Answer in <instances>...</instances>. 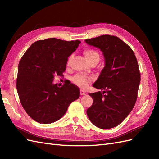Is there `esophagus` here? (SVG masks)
<instances>
[{
  "instance_id": "34e87169",
  "label": "esophagus",
  "mask_w": 159,
  "mask_h": 159,
  "mask_svg": "<svg viewBox=\"0 0 159 159\" xmlns=\"http://www.w3.org/2000/svg\"><path fill=\"white\" fill-rule=\"evenodd\" d=\"M85 94V91H84V90H82V89H81V90H80V95H84Z\"/></svg>"
}]
</instances>
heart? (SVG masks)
<instances>
[{
	"label": "heart",
	"mask_w": 159,
	"mask_h": 159,
	"mask_svg": "<svg viewBox=\"0 0 159 159\" xmlns=\"http://www.w3.org/2000/svg\"><path fill=\"white\" fill-rule=\"evenodd\" d=\"M84 54L85 57V59L87 60L88 63H91V62H99L100 59V55L98 51L95 50L91 49V48H85L84 50ZM71 59V56H70L68 59V63L69 64L70 62V60ZM73 80L74 83L78 85L81 88H85L87 86L88 84V79L83 75H77L75 77H74Z\"/></svg>",
	"instance_id": "b5f03b06"
}]
</instances>
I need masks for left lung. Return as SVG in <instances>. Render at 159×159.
<instances>
[{
	"label": "left lung",
	"mask_w": 159,
	"mask_h": 159,
	"mask_svg": "<svg viewBox=\"0 0 159 159\" xmlns=\"http://www.w3.org/2000/svg\"><path fill=\"white\" fill-rule=\"evenodd\" d=\"M85 42L102 51L105 60L93 84L101 91L89 93L93 102L87 115L94 125L109 129L121 123L136 103L141 80L137 60L131 48L117 36L102 35Z\"/></svg>",
	"instance_id": "8db88e82"
}]
</instances>
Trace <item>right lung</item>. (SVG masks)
<instances>
[{
    "label": "right lung",
    "mask_w": 159,
    "mask_h": 159,
    "mask_svg": "<svg viewBox=\"0 0 159 159\" xmlns=\"http://www.w3.org/2000/svg\"><path fill=\"white\" fill-rule=\"evenodd\" d=\"M79 40L48 38L35 42L23 55L18 68L16 89L27 114L38 123L50 124L61 118L70 103L80 98L73 84L58 88L55 76H62L68 57Z\"/></svg>",
    "instance_id": "1"
}]
</instances>
